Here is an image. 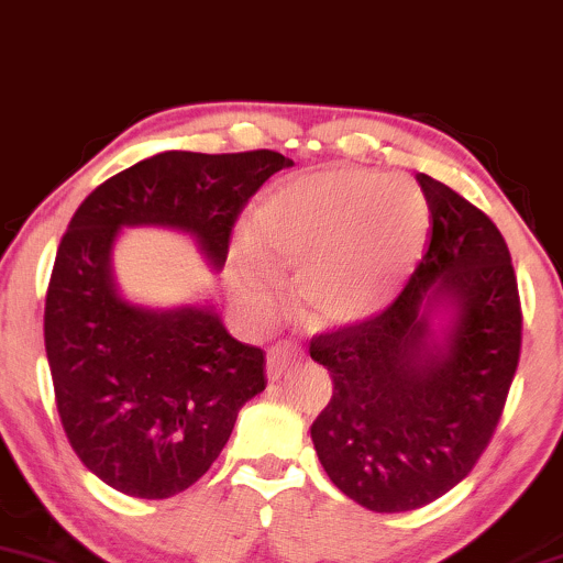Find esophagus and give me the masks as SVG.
<instances>
[{"mask_svg": "<svg viewBox=\"0 0 563 563\" xmlns=\"http://www.w3.org/2000/svg\"><path fill=\"white\" fill-rule=\"evenodd\" d=\"M300 358V353L292 345H276L274 350L268 353V363H266V372H268V379L276 382L282 379L284 374L292 368V363Z\"/></svg>", "mask_w": 563, "mask_h": 563, "instance_id": "1", "label": "esophagus"}]
</instances>
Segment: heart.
<instances>
[{"label":"heart","mask_w":563,"mask_h":563,"mask_svg":"<svg viewBox=\"0 0 563 563\" xmlns=\"http://www.w3.org/2000/svg\"><path fill=\"white\" fill-rule=\"evenodd\" d=\"M429 231V202L416 184L376 170H313L282 184L261 205L255 236L236 247V284L266 306L277 271L297 276L308 319L353 327L393 300Z\"/></svg>","instance_id":"1"}]
</instances>
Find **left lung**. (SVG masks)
<instances>
[{
  "mask_svg": "<svg viewBox=\"0 0 563 563\" xmlns=\"http://www.w3.org/2000/svg\"><path fill=\"white\" fill-rule=\"evenodd\" d=\"M432 213L427 255L374 319L319 334L310 358L332 400L310 427L329 479L376 514L453 490L485 453L521 347L511 253L459 191L419 174Z\"/></svg>",
  "mask_w": 563,
  "mask_h": 563,
  "instance_id": "8db88e82",
  "label": "left lung"
}]
</instances>
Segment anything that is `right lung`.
I'll list each match as a JSON object with an SVG mask.
<instances>
[{"instance_id":"1","label":"right lung","mask_w":563,"mask_h":563,"mask_svg":"<svg viewBox=\"0 0 563 563\" xmlns=\"http://www.w3.org/2000/svg\"><path fill=\"white\" fill-rule=\"evenodd\" d=\"M289 165L274 150L161 152L99 184L70 218L46 289V361L70 448L112 490L147 500L187 490L266 389L263 350L234 340L213 306L125 300L112 271L118 236L181 231L221 271L244 202Z\"/></svg>"}]
</instances>
